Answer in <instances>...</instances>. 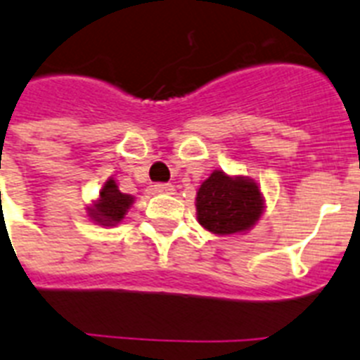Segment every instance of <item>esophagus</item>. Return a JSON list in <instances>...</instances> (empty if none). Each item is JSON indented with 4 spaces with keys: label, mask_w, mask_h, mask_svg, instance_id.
Here are the masks:
<instances>
[{
    "label": "esophagus",
    "mask_w": 360,
    "mask_h": 360,
    "mask_svg": "<svg viewBox=\"0 0 360 360\" xmlns=\"http://www.w3.org/2000/svg\"><path fill=\"white\" fill-rule=\"evenodd\" d=\"M153 192L155 194H172L174 186L170 183H157V185H153Z\"/></svg>",
    "instance_id": "34e87169"
}]
</instances>
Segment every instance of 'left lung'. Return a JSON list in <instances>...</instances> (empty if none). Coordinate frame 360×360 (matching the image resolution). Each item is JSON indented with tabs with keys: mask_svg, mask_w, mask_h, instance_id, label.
<instances>
[{
	"mask_svg": "<svg viewBox=\"0 0 360 360\" xmlns=\"http://www.w3.org/2000/svg\"><path fill=\"white\" fill-rule=\"evenodd\" d=\"M198 221L214 235H235L255 226L264 210L261 188L248 177L214 170L195 195Z\"/></svg>",
	"mask_w": 360,
	"mask_h": 360,
	"instance_id": "obj_1",
	"label": "left lung"
}]
</instances>
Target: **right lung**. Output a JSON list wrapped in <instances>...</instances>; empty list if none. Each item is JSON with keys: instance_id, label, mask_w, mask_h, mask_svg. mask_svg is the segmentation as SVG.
<instances>
[{"instance_id": "right-lung-1", "label": "right lung", "mask_w": 360, "mask_h": 360, "mask_svg": "<svg viewBox=\"0 0 360 360\" xmlns=\"http://www.w3.org/2000/svg\"><path fill=\"white\" fill-rule=\"evenodd\" d=\"M134 198L120 192L116 181L109 179L99 192V200L94 207H89V216L101 226H114L124 220L125 212L133 205Z\"/></svg>"}]
</instances>
